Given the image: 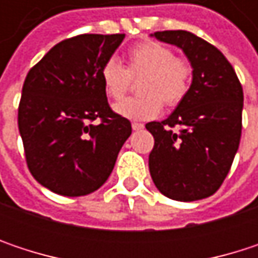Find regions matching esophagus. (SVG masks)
I'll use <instances>...</instances> for the list:
<instances>
[{"label":"esophagus","mask_w":258,"mask_h":258,"mask_svg":"<svg viewBox=\"0 0 258 258\" xmlns=\"http://www.w3.org/2000/svg\"><path fill=\"white\" fill-rule=\"evenodd\" d=\"M131 127H133L134 131H139V130H143L145 125H143V124H140V122H133V124H131Z\"/></svg>","instance_id":"esophagus-1"}]
</instances>
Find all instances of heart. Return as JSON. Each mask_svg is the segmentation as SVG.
Segmentation results:
<instances>
[{
  "label": "heart",
  "mask_w": 258,
  "mask_h": 258,
  "mask_svg": "<svg viewBox=\"0 0 258 258\" xmlns=\"http://www.w3.org/2000/svg\"><path fill=\"white\" fill-rule=\"evenodd\" d=\"M142 95L130 97L115 104V112L127 119L149 121L158 116L163 104H180L191 88L192 66L186 58L175 56L173 50L157 41H143L127 53V69L115 58L107 59L100 78L104 92L112 100L122 98L131 88L133 79L141 78Z\"/></svg>",
  "instance_id": "obj_1"
}]
</instances>
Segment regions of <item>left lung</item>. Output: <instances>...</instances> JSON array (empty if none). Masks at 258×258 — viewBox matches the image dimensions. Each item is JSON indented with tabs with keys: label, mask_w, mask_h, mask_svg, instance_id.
Masks as SVG:
<instances>
[{
	"label": "left lung",
	"mask_w": 258,
	"mask_h": 258,
	"mask_svg": "<svg viewBox=\"0 0 258 258\" xmlns=\"http://www.w3.org/2000/svg\"><path fill=\"white\" fill-rule=\"evenodd\" d=\"M152 35L183 50L192 66V83L167 119L146 124L155 140L149 172L166 197L200 200L221 186L237 152L242 85L227 58L192 32L157 31Z\"/></svg>",
	"instance_id": "8db88e82"
}]
</instances>
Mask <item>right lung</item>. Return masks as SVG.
I'll return each instance as SVG.
<instances>
[{"instance_id":"obj_1","label":"right lung","mask_w":258,"mask_h":258,"mask_svg":"<svg viewBox=\"0 0 258 258\" xmlns=\"http://www.w3.org/2000/svg\"><path fill=\"white\" fill-rule=\"evenodd\" d=\"M124 37L62 40L26 75L18 110L26 166L56 194L78 197L98 189L131 134V122L110 109L100 78Z\"/></svg>"}]
</instances>
